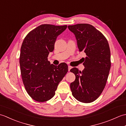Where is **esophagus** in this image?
Masks as SVG:
<instances>
[{
	"label": "esophagus",
	"mask_w": 126,
	"mask_h": 126,
	"mask_svg": "<svg viewBox=\"0 0 126 126\" xmlns=\"http://www.w3.org/2000/svg\"><path fill=\"white\" fill-rule=\"evenodd\" d=\"M71 69V66H70V65H69V66H68V71H70Z\"/></svg>",
	"instance_id": "obj_1"
}]
</instances>
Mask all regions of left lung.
<instances>
[{"label":"left lung","mask_w":126,"mask_h":126,"mask_svg":"<svg viewBox=\"0 0 126 126\" xmlns=\"http://www.w3.org/2000/svg\"><path fill=\"white\" fill-rule=\"evenodd\" d=\"M69 30L75 36L79 51L85 53L84 70L73 68L75 75L70 88L74 97L83 103H90L102 93L111 66L110 51L108 42L101 32L88 24L69 25Z\"/></svg>","instance_id":"8db88e82"}]
</instances>
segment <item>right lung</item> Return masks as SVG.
I'll return each mask as SVG.
<instances>
[{
  "instance_id": "obj_1",
  "label": "right lung",
  "mask_w": 126,
  "mask_h": 126,
  "mask_svg": "<svg viewBox=\"0 0 126 126\" xmlns=\"http://www.w3.org/2000/svg\"><path fill=\"white\" fill-rule=\"evenodd\" d=\"M67 25L43 24L29 32L24 39L19 57L23 84L30 97L43 102L55 94L58 85L68 71L65 63L58 66L47 60L54 50L56 40Z\"/></svg>"
}]
</instances>
